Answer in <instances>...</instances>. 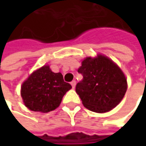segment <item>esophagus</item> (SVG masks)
<instances>
[{
  "instance_id": "34e87169",
  "label": "esophagus",
  "mask_w": 146,
  "mask_h": 146,
  "mask_svg": "<svg viewBox=\"0 0 146 146\" xmlns=\"http://www.w3.org/2000/svg\"><path fill=\"white\" fill-rule=\"evenodd\" d=\"M71 85H72L73 89L75 88V86H76V81H75V80H73V81L71 82Z\"/></svg>"
}]
</instances>
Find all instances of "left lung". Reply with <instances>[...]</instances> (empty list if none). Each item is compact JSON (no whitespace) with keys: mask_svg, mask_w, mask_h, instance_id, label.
<instances>
[{"mask_svg":"<svg viewBox=\"0 0 146 146\" xmlns=\"http://www.w3.org/2000/svg\"><path fill=\"white\" fill-rule=\"evenodd\" d=\"M78 72L83 80L77 84L76 92L89 110L103 113L111 111L123 98L127 79L122 70L109 58L99 55L87 57Z\"/></svg>","mask_w":146,"mask_h":146,"instance_id":"left-lung-1","label":"left lung"}]
</instances>
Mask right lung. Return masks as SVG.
Here are the masks:
<instances>
[{
	"mask_svg": "<svg viewBox=\"0 0 146 146\" xmlns=\"http://www.w3.org/2000/svg\"><path fill=\"white\" fill-rule=\"evenodd\" d=\"M71 88L70 84L64 82L62 73H53L49 66H44L23 84L21 96L29 110L48 112L59 106L63 96Z\"/></svg>",
	"mask_w": 146,
	"mask_h": 146,
	"instance_id": "1",
	"label": "right lung"
}]
</instances>
